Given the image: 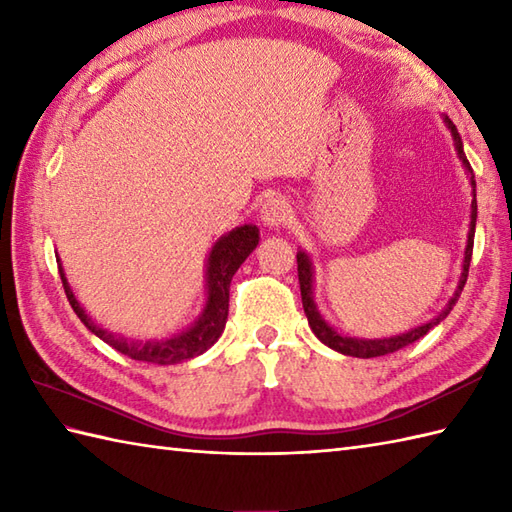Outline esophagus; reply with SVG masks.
<instances>
[{
	"label": "esophagus",
	"mask_w": 512,
	"mask_h": 512,
	"mask_svg": "<svg viewBox=\"0 0 512 512\" xmlns=\"http://www.w3.org/2000/svg\"><path fill=\"white\" fill-rule=\"evenodd\" d=\"M288 215H290V204L286 202V198H281V195H273V198H268L262 206V220L270 228L284 226Z\"/></svg>",
	"instance_id": "esophagus-1"
}]
</instances>
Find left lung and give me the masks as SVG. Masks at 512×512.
<instances>
[{"label":"left lung","instance_id":"8db88e82","mask_svg":"<svg viewBox=\"0 0 512 512\" xmlns=\"http://www.w3.org/2000/svg\"><path fill=\"white\" fill-rule=\"evenodd\" d=\"M444 123L451 129V136H453V143L455 149H458V156L462 160V165L469 173L471 178V187H473V202H471V224H469V237H466V248H464V264H462V275H460V284L455 288V295L451 297V301L447 303V308H444L436 319H431L429 323L418 325V328H413L405 334H398V336H389V339H354V336H345L341 332H336L332 325L325 321L319 310H317V303H314V295H312V262L308 253H303L299 250L297 253V270H299V286H301V301H303V312H306L308 323L312 332L317 334V339L332 347V350L341 352L345 356H356V358H374V356H385L391 352H398L402 347L411 345L413 341L422 339L424 334H427L431 328H436V325L447 319V314L453 310L455 303H458L460 295H462V288L466 284V277H469V266H471V255H473V237H475V220H477V200H475V176H473V169L469 165V160L464 156V147H462V138L458 134V127L453 125V121L449 116H444Z\"/></svg>","mask_w":512,"mask_h":512}]
</instances>
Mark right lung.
<instances>
[{
	"mask_svg": "<svg viewBox=\"0 0 512 512\" xmlns=\"http://www.w3.org/2000/svg\"><path fill=\"white\" fill-rule=\"evenodd\" d=\"M257 244L259 228L255 224L237 226L231 233L217 239L215 246L211 248L209 259H206V306L200 314V319L189 325L187 330H182L162 341L125 339L121 334L107 332L101 325H96L88 317V312L81 308V303L76 301L59 259L57 262L65 297H68L72 310L76 312V317L83 321L85 328L99 336V339H103L107 345H112L116 352L134 358V361L173 365L204 354L217 339H220L228 317V288H231V279L237 273V268L244 264V259L257 248Z\"/></svg>",
	"mask_w": 512,
	"mask_h": 512,
	"instance_id": "add662e5",
	"label": "right lung"
}]
</instances>
